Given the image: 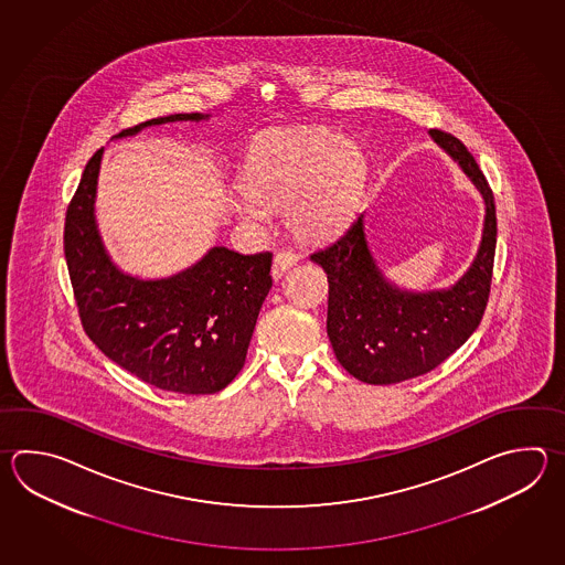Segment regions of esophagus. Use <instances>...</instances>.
Listing matches in <instances>:
<instances>
[{
    "label": "esophagus",
    "mask_w": 565,
    "mask_h": 565,
    "mask_svg": "<svg viewBox=\"0 0 565 565\" xmlns=\"http://www.w3.org/2000/svg\"><path fill=\"white\" fill-rule=\"evenodd\" d=\"M296 264H298V255L294 254V252H279V254L274 257L271 276H274V279H279V277L286 274V269L294 267Z\"/></svg>",
    "instance_id": "34e87169"
}]
</instances>
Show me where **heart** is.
Masks as SVG:
<instances>
[{
    "instance_id": "heart-1",
    "label": "heart",
    "mask_w": 565,
    "mask_h": 565,
    "mask_svg": "<svg viewBox=\"0 0 565 565\" xmlns=\"http://www.w3.org/2000/svg\"><path fill=\"white\" fill-rule=\"evenodd\" d=\"M364 181V157L352 140L326 128H300L265 137L242 173L247 196L235 205L252 223L265 209L284 207L288 230L303 242L323 239L344 223Z\"/></svg>"
}]
</instances>
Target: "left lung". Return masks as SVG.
Here are the masks:
<instances>
[{"label":"left lung","mask_w":565,"mask_h":565,"mask_svg":"<svg viewBox=\"0 0 565 565\" xmlns=\"http://www.w3.org/2000/svg\"><path fill=\"white\" fill-rule=\"evenodd\" d=\"M428 135L483 195V235L461 279L433 291L394 286L370 254L364 213L338 239L310 255L330 284L326 328L335 358L366 384H396L437 369L477 330L491 291L497 243L493 191L461 140L437 128Z\"/></svg>","instance_id":"8db88e82"}]
</instances>
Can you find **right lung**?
Returning a JSON list of instances; mask_svg holds the SVG:
<instances>
[{"mask_svg":"<svg viewBox=\"0 0 565 565\" xmlns=\"http://www.w3.org/2000/svg\"><path fill=\"white\" fill-rule=\"evenodd\" d=\"M152 118L116 139L167 122ZM104 149L96 150L70 201L64 254L84 332L106 356L147 384L181 394H213L245 364L255 322L271 288V254L211 247L195 265L161 279L125 274L104 247L94 215Z\"/></svg>","mask_w":565,"mask_h":565,"instance_id":"right-lung-1","label":"right lung"}]
</instances>
